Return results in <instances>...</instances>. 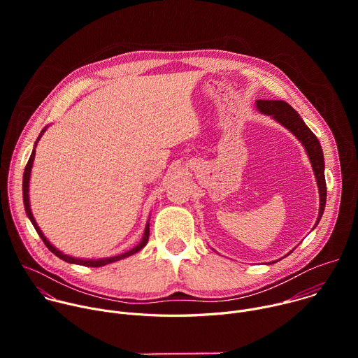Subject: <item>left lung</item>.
<instances>
[{"label": "left lung", "instance_id": "left-lung-1", "mask_svg": "<svg viewBox=\"0 0 358 358\" xmlns=\"http://www.w3.org/2000/svg\"><path fill=\"white\" fill-rule=\"evenodd\" d=\"M257 108L259 112H262L264 115L272 116L276 122H279L282 126L290 130L300 140L306 152H308L316 180H317L319 195H320V210H319L317 221L315 224V227H317L324 213L326 196H327V187H326V178H324V157H323V150L317 137L308 126H306V123L301 120L299 113L283 100H257ZM287 255H285V257H287Z\"/></svg>", "mask_w": 358, "mask_h": 358}]
</instances>
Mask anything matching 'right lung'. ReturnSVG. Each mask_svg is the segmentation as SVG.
Listing matches in <instances>:
<instances>
[{"instance_id": "1", "label": "right lung", "mask_w": 358, "mask_h": 358, "mask_svg": "<svg viewBox=\"0 0 358 358\" xmlns=\"http://www.w3.org/2000/svg\"><path fill=\"white\" fill-rule=\"evenodd\" d=\"M45 130H46V127L41 131L39 137L36 138L35 147H36V143H38V140L41 138V136L43 134ZM35 147H34V150H32V152H31V157H29V160H28V163H27V167H25V171H24V178H22V196H24V206H25V211H27L28 218L31 220V222H32L34 228L36 229L38 235L41 236V239L43 241V243L46 245V248H48L50 252L55 253L59 259H62V261H65V262H68V264H75V265H82V266H90V268H100V266H105V265H108V264H112V262L124 259V258H127V257H131V255L137 253L138 250H141V249L145 246V243L148 242V235H150V224H148V222H147V225H145L143 239H141V242H140L138 245H136L133 249H130V250H127V252H124V253H122V255H117V257H112V258H103V259H78V258L69 257V255H65L64 252H61L59 249H57L52 243H50V242L46 239V236L42 234V231L39 229L38 224L35 222V218H34V215H32L31 206H29V194H28V192H29V177H31L32 163H34V159H35Z\"/></svg>"}]
</instances>
